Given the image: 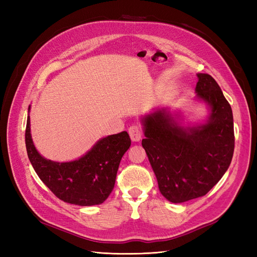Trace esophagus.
I'll return each instance as SVG.
<instances>
[{
	"mask_svg": "<svg viewBox=\"0 0 257 257\" xmlns=\"http://www.w3.org/2000/svg\"><path fill=\"white\" fill-rule=\"evenodd\" d=\"M128 134H130V137H131L132 141L137 143V142L141 141L142 137H143V131H142L141 126L137 125V124H135V125L130 126Z\"/></svg>",
	"mask_w": 257,
	"mask_h": 257,
	"instance_id": "34e87169",
	"label": "esophagus"
}]
</instances>
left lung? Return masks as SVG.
<instances>
[{
	"label": "left lung",
	"mask_w": 257,
	"mask_h": 257,
	"mask_svg": "<svg viewBox=\"0 0 257 257\" xmlns=\"http://www.w3.org/2000/svg\"><path fill=\"white\" fill-rule=\"evenodd\" d=\"M196 100L206 104L207 119L184 126L180 111L159 107L144 115L142 145L160 192L175 204L206 195L226 173L234 154V118L219 84L197 74Z\"/></svg>",
	"instance_id": "left-lung-1"
}]
</instances>
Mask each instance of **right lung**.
Wrapping results in <instances>:
<instances>
[{
  "mask_svg": "<svg viewBox=\"0 0 257 257\" xmlns=\"http://www.w3.org/2000/svg\"><path fill=\"white\" fill-rule=\"evenodd\" d=\"M31 106L29 107V112ZM30 115L26 147L35 173L61 200L78 206L100 205L113 190L120 161L131 146L127 132L100 138L79 159L54 162L37 151L31 135Z\"/></svg>",
  "mask_w": 257,
  "mask_h": 257,
  "instance_id": "obj_1",
  "label": "right lung"
}]
</instances>
